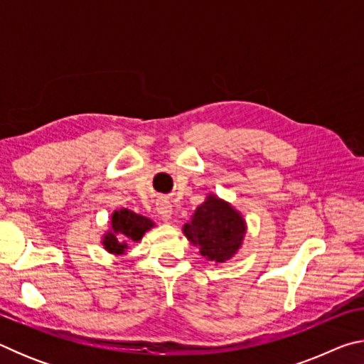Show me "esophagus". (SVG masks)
I'll return each instance as SVG.
<instances>
[{"label": "esophagus", "mask_w": 364, "mask_h": 364, "mask_svg": "<svg viewBox=\"0 0 364 364\" xmlns=\"http://www.w3.org/2000/svg\"><path fill=\"white\" fill-rule=\"evenodd\" d=\"M156 210L164 220L171 218V212H173V210H171V204L167 199H159L157 204H156Z\"/></svg>", "instance_id": "34e87169"}]
</instances>
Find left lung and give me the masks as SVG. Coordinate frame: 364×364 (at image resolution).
Returning <instances> with one entry per match:
<instances>
[{
  "mask_svg": "<svg viewBox=\"0 0 364 364\" xmlns=\"http://www.w3.org/2000/svg\"><path fill=\"white\" fill-rule=\"evenodd\" d=\"M183 231L191 242L199 245L200 255L208 262L225 263L241 247L245 223L230 204L208 196Z\"/></svg>",
  "mask_w": 364,
  "mask_h": 364,
  "instance_id": "1",
  "label": "left lung"
}]
</instances>
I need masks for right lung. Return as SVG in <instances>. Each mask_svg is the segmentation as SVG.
Masks as SVG:
<instances>
[{"instance_id":"1","label":"right lung","mask_w":364,"mask_h":364,"mask_svg":"<svg viewBox=\"0 0 364 364\" xmlns=\"http://www.w3.org/2000/svg\"><path fill=\"white\" fill-rule=\"evenodd\" d=\"M152 221L146 217L134 213L128 208L115 210L112 215V231L107 232L104 237V245L110 254H123L127 249V242L139 241L143 234L151 230ZM119 238H125L126 241L120 243Z\"/></svg>"}]
</instances>
